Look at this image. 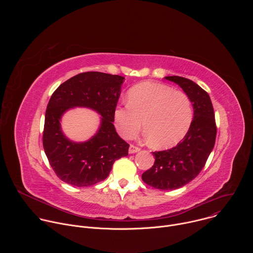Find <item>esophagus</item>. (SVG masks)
<instances>
[{"label": "esophagus", "instance_id": "1", "mask_svg": "<svg viewBox=\"0 0 253 253\" xmlns=\"http://www.w3.org/2000/svg\"><path fill=\"white\" fill-rule=\"evenodd\" d=\"M138 151H140V148L137 147V146H135V145H133V144H131L130 147H129V153H130V154H133V153H136V152H138Z\"/></svg>", "mask_w": 253, "mask_h": 253}]
</instances>
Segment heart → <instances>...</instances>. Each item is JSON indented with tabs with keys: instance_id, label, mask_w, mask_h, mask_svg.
I'll list each match as a JSON object with an SVG mask.
<instances>
[{
	"instance_id": "b5f03b06",
	"label": "heart",
	"mask_w": 253,
	"mask_h": 253,
	"mask_svg": "<svg viewBox=\"0 0 253 253\" xmlns=\"http://www.w3.org/2000/svg\"><path fill=\"white\" fill-rule=\"evenodd\" d=\"M193 119L191 100L170 86L143 82L128 92V103L114 110L115 126L125 139L134 138L143 120V129L152 146L172 147L188 132Z\"/></svg>"
}]
</instances>
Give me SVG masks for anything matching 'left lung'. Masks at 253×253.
<instances>
[{"label": "left lung", "mask_w": 253, "mask_h": 253, "mask_svg": "<svg viewBox=\"0 0 253 253\" xmlns=\"http://www.w3.org/2000/svg\"><path fill=\"white\" fill-rule=\"evenodd\" d=\"M166 80L178 84L192 102L194 116L183 140L171 149L152 152L153 166L142 174L147 185L160 190H173L193 180L203 169L216 138L215 115L208 93L193 81L179 76Z\"/></svg>", "instance_id": "1"}]
</instances>
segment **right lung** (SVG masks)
Here are the masks:
<instances>
[{"mask_svg": "<svg viewBox=\"0 0 253 253\" xmlns=\"http://www.w3.org/2000/svg\"><path fill=\"white\" fill-rule=\"evenodd\" d=\"M124 79L101 72H84L61 84L52 94L45 114L43 147L52 169L67 184L86 187L103 181L114 162L128 155L129 144L113 125ZM77 105L91 107L102 116L97 134L82 143L67 139L59 127L62 113Z\"/></svg>", "mask_w": 253, "mask_h": 253, "instance_id": "1", "label": "right lung"}]
</instances>
